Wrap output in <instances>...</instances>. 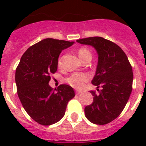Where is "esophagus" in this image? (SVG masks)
Here are the masks:
<instances>
[{"label":"esophagus","mask_w":146,"mask_h":146,"mask_svg":"<svg viewBox=\"0 0 146 146\" xmlns=\"http://www.w3.org/2000/svg\"><path fill=\"white\" fill-rule=\"evenodd\" d=\"M82 93V92H80V91H76V95H80V94Z\"/></svg>","instance_id":"1"}]
</instances>
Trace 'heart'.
Masks as SVG:
<instances>
[{"label": "heart", "mask_w": 146, "mask_h": 146, "mask_svg": "<svg viewBox=\"0 0 146 146\" xmlns=\"http://www.w3.org/2000/svg\"><path fill=\"white\" fill-rule=\"evenodd\" d=\"M78 55L81 60H83L87 57H92L91 52L86 48H81L78 50ZM60 64V60H58V65ZM89 79V76L86 73H74L70 75L65 81L75 89H81L84 86V83Z\"/></svg>", "instance_id": "obj_1"}]
</instances>
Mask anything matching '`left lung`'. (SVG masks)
Returning a JSON list of instances; mask_svg holds the SVG:
<instances>
[{"instance_id":"obj_1","label":"left lung","mask_w":146,"mask_h":146,"mask_svg":"<svg viewBox=\"0 0 146 146\" xmlns=\"http://www.w3.org/2000/svg\"><path fill=\"white\" fill-rule=\"evenodd\" d=\"M76 42L96 49L98 64L92 83L102 88L98 95L91 92L93 102L85 108V114L92 123L106 124L120 115L129 100L133 80V69L123 50L109 40L89 37Z\"/></svg>"}]
</instances>
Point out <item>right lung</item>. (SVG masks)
I'll return each mask as SVG.
<instances>
[{"label": "right lung", "mask_w": 146, "mask_h": 146, "mask_svg": "<svg viewBox=\"0 0 146 146\" xmlns=\"http://www.w3.org/2000/svg\"><path fill=\"white\" fill-rule=\"evenodd\" d=\"M75 42L45 38L22 56L16 70L17 94L29 115L44 126L54 124L65 114L66 105L74 96L68 85H60L56 92L49 86L50 75L56 73L60 54Z\"/></svg>", "instance_id": "1"}]
</instances>
